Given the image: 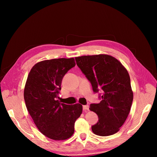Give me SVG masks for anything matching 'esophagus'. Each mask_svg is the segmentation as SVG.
I'll use <instances>...</instances> for the list:
<instances>
[{
    "instance_id": "34e87169",
    "label": "esophagus",
    "mask_w": 157,
    "mask_h": 157,
    "mask_svg": "<svg viewBox=\"0 0 157 157\" xmlns=\"http://www.w3.org/2000/svg\"><path fill=\"white\" fill-rule=\"evenodd\" d=\"M83 110L88 111L89 110V106L88 105H83Z\"/></svg>"
}]
</instances>
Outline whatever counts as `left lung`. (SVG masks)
Returning <instances> with one entry per match:
<instances>
[{
  "label": "left lung",
  "mask_w": 157,
  "mask_h": 157,
  "mask_svg": "<svg viewBox=\"0 0 157 157\" xmlns=\"http://www.w3.org/2000/svg\"><path fill=\"white\" fill-rule=\"evenodd\" d=\"M78 67L91 83L93 91L101 90V101L90 105L99 120L92 126L95 134H116L125 122L133 101L130 75L119 61L107 54L75 58Z\"/></svg>",
  "instance_id": "left-lung-1"
}]
</instances>
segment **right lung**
Segmentation results:
<instances>
[{
    "label": "right lung",
    "instance_id": "right-lung-1",
    "mask_svg": "<svg viewBox=\"0 0 157 157\" xmlns=\"http://www.w3.org/2000/svg\"><path fill=\"white\" fill-rule=\"evenodd\" d=\"M75 64L73 58L44 60L28 75L24 88L27 109L39 130L52 140L72 136L75 122L82 113L80 103L69 105L57 99L63 76Z\"/></svg>",
    "mask_w": 157,
    "mask_h": 157
}]
</instances>
